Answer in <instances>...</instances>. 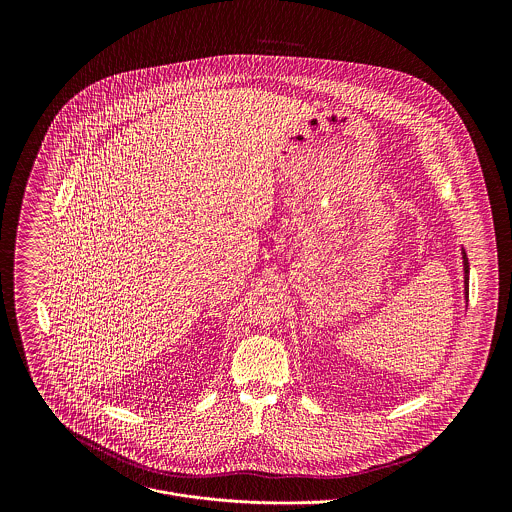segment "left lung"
I'll return each mask as SVG.
<instances>
[{"instance_id": "left-lung-1", "label": "left lung", "mask_w": 512, "mask_h": 512, "mask_svg": "<svg viewBox=\"0 0 512 512\" xmlns=\"http://www.w3.org/2000/svg\"><path fill=\"white\" fill-rule=\"evenodd\" d=\"M463 272H465V297H469V262H467V254L463 252Z\"/></svg>"}]
</instances>
